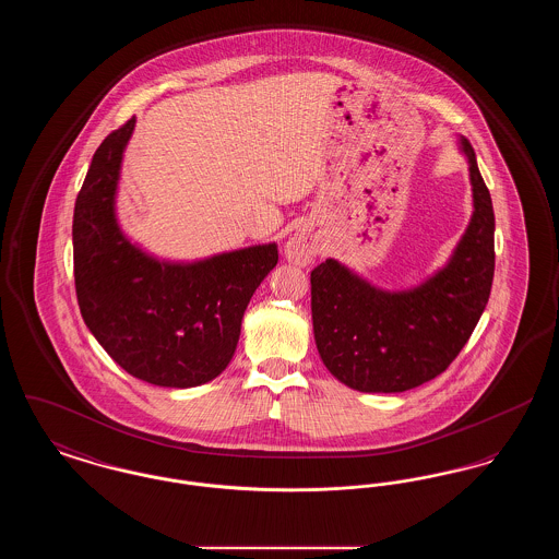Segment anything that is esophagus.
<instances>
[{
  "instance_id": "34e87169",
  "label": "esophagus",
  "mask_w": 559,
  "mask_h": 559,
  "mask_svg": "<svg viewBox=\"0 0 559 559\" xmlns=\"http://www.w3.org/2000/svg\"><path fill=\"white\" fill-rule=\"evenodd\" d=\"M317 253H319L317 242L306 230H297L292 239L287 240V245H285L287 260L293 262V264H297V266L310 264L317 258Z\"/></svg>"
}]
</instances>
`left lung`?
I'll use <instances>...</instances> for the list:
<instances>
[{
	"label": "left lung",
	"mask_w": 559,
	"mask_h": 559,
	"mask_svg": "<svg viewBox=\"0 0 559 559\" xmlns=\"http://www.w3.org/2000/svg\"><path fill=\"white\" fill-rule=\"evenodd\" d=\"M474 213L451 260L421 285L383 292L326 260L312 270V324L324 367L369 394L413 390L447 371L488 304L495 276V212L467 138Z\"/></svg>",
	"instance_id": "obj_1"
}]
</instances>
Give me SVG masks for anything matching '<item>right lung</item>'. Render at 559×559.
<instances>
[{
  "instance_id": "add662e5",
  "label": "right lung",
  "mask_w": 559,
  "mask_h": 559,
  "mask_svg": "<svg viewBox=\"0 0 559 559\" xmlns=\"http://www.w3.org/2000/svg\"><path fill=\"white\" fill-rule=\"evenodd\" d=\"M135 117L92 157L73 215L81 317L108 356L160 388H194L224 371L251 295L278 262L276 242L201 262H160L128 239L115 197Z\"/></svg>"
}]
</instances>
